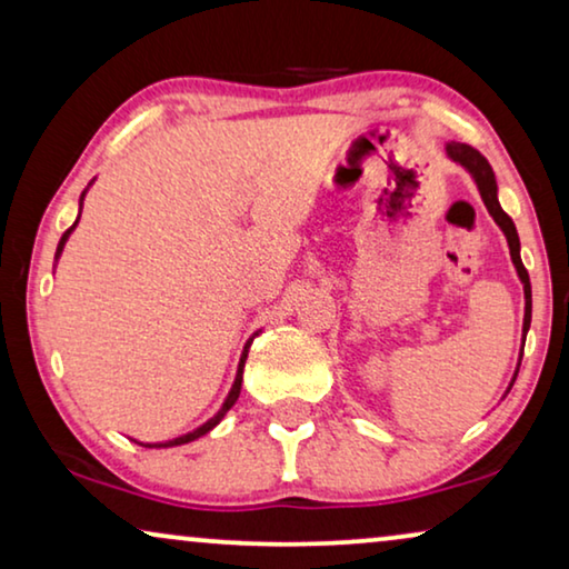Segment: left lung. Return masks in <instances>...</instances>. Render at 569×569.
Segmentation results:
<instances>
[{"mask_svg": "<svg viewBox=\"0 0 569 569\" xmlns=\"http://www.w3.org/2000/svg\"><path fill=\"white\" fill-rule=\"evenodd\" d=\"M446 152L448 158L458 162V166H463L469 170L473 183H477V189L481 193V201H485V207L489 209V214L495 217V222L500 224V230L505 232V238H508V246H510V259L516 263V271L520 277V282H523V295H526V316H523V341H526V333L531 329V279H528V271L523 267V261H520V240H518V230L516 224L508 214L502 212L500 201H497V181H495V170L489 166L485 154L479 150H473L471 144H461V142H448L446 144ZM523 357V355H520ZM518 368H520V360H518ZM518 376V370H516ZM516 376H512V383H516ZM510 383V388H512ZM508 388V391H510Z\"/></svg>", "mask_w": 569, "mask_h": 569, "instance_id": "left-lung-1", "label": "left lung"}]
</instances>
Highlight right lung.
Here are the masks:
<instances>
[{"label":"right lung","instance_id":"obj_1","mask_svg":"<svg viewBox=\"0 0 569 569\" xmlns=\"http://www.w3.org/2000/svg\"><path fill=\"white\" fill-rule=\"evenodd\" d=\"M84 197V193H82ZM77 224V222H74ZM74 224L72 228H69L64 236H61V240H59V248H57V259H59V253H61V248H64V243H67V238H69V232L74 230ZM251 341L253 339H248V345H246V349H243V355H240V365H238V376H236V383H232V388H230V393H228V399H224V403H222V409L217 411V415L209 419V422H204L201 427H197V430L193 432H189V435H181V438H173V440H168V442H139V446H144V448H173V446H183V442H191V440H197V438H201V435H207L209 430H212V427H217L220 425V419L228 415L230 411V407L232 403L238 401V396H240V383H243V365H246V357H248V347H251Z\"/></svg>","mask_w":569,"mask_h":569}]
</instances>
